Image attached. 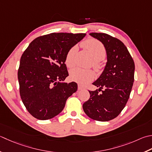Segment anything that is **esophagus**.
Instances as JSON below:
<instances>
[{
  "instance_id": "1",
  "label": "esophagus",
  "mask_w": 152,
  "mask_h": 152,
  "mask_svg": "<svg viewBox=\"0 0 152 152\" xmlns=\"http://www.w3.org/2000/svg\"><path fill=\"white\" fill-rule=\"evenodd\" d=\"M78 90H83V89H84V88L82 86L80 85V84H78Z\"/></svg>"
}]
</instances>
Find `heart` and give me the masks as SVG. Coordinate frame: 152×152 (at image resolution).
Listing matches in <instances>:
<instances>
[{"label": "heart", "instance_id": "1", "mask_svg": "<svg viewBox=\"0 0 152 152\" xmlns=\"http://www.w3.org/2000/svg\"><path fill=\"white\" fill-rule=\"evenodd\" d=\"M82 46L89 50L94 59V66L96 70L100 68L99 61L105 58L106 49L103 45L99 41L95 39H88L82 43ZM77 50V47L74 46L68 50L65 56L64 62L66 66L72 68L75 64L74 56ZM95 74L91 70H85L80 68H75L70 71V78L74 82H78L80 84L85 85L93 80Z\"/></svg>", "mask_w": 152, "mask_h": 152}]
</instances>
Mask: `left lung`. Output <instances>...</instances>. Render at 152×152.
Segmentation results:
<instances>
[{
    "label": "left lung",
    "mask_w": 152,
    "mask_h": 152,
    "mask_svg": "<svg viewBox=\"0 0 152 152\" xmlns=\"http://www.w3.org/2000/svg\"><path fill=\"white\" fill-rule=\"evenodd\" d=\"M90 35L103 44L107 62L99 78L93 83L99 89L89 91L90 97L83 104V109L92 119L109 121L121 113L129 99L134 80V62L119 39L103 33Z\"/></svg>",
    "instance_id": "8db88e82"
}]
</instances>
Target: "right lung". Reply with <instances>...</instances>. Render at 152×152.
<instances>
[{"instance_id":"obj_1","label":"right lung","mask_w":152,"mask_h":152,"mask_svg":"<svg viewBox=\"0 0 152 152\" xmlns=\"http://www.w3.org/2000/svg\"><path fill=\"white\" fill-rule=\"evenodd\" d=\"M86 34L52 33L32 41L20 58L18 72L20 94L33 117L48 120L63 110L78 85L63 82L68 76L64 63L68 50Z\"/></svg>"}]
</instances>
